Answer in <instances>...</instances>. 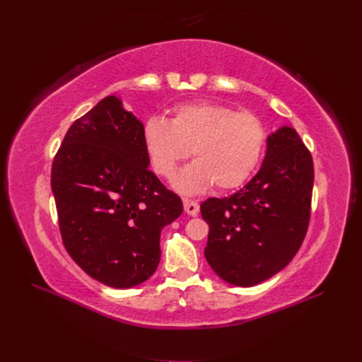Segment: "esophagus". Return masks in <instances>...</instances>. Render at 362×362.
Segmentation results:
<instances>
[{
	"label": "esophagus",
	"instance_id": "esophagus-1",
	"mask_svg": "<svg viewBox=\"0 0 362 362\" xmlns=\"http://www.w3.org/2000/svg\"><path fill=\"white\" fill-rule=\"evenodd\" d=\"M184 210L189 216H198L199 204L192 199H184Z\"/></svg>",
	"mask_w": 362,
	"mask_h": 362
}]
</instances>
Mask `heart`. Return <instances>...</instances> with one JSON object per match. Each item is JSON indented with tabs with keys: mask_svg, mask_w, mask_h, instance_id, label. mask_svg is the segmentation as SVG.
Listing matches in <instances>:
<instances>
[{
	"mask_svg": "<svg viewBox=\"0 0 362 362\" xmlns=\"http://www.w3.org/2000/svg\"><path fill=\"white\" fill-rule=\"evenodd\" d=\"M141 140L154 170L170 178L192 149L194 160L173 178V187L187 194L213 184L218 190L242 185L261 161L267 131L261 119L221 103H192L173 108L169 122L152 116Z\"/></svg>",
	"mask_w": 362,
	"mask_h": 362,
	"instance_id": "obj_1",
	"label": "heart"
}]
</instances>
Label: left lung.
Here are the masks:
<instances>
[{"label":"left lung","instance_id":"1","mask_svg":"<svg viewBox=\"0 0 362 362\" xmlns=\"http://www.w3.org/2000/svg\"><path fill=\"white\" fill-rule=\"evenodd\" d=\"M314 166L291 127L267 136L259 170L242 190L201 204L210 226L204 250L218 278L254 287L286 267L303 242L311 214Z\"/></svg>","mask_w":362,"mask_h":362}]
</instances>
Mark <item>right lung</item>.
I'll return each mask as SVG.
<instances>
[{
	"mask_svg": "<svg viewBox=\"0 0 362 362\" xmlns=\"http://www.w3.org/2000/svg\"><path fill=\"white\" fill-rule=\"evenodd\" d=\"M144 124L110 95L68 129L52 163L63 245L87 275L131 288L154 275L161 229L182 213L152 173Z\"/></svg>",
	"mask_w": 362,
	"mask_h": 362,
	"instance_id": "obj_1",
	"label": "right lung"
}]
</instances>
